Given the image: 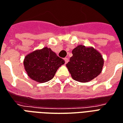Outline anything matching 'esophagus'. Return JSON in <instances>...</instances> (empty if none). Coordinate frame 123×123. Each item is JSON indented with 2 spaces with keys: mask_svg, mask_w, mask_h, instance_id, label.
Listing matches in <instances>:
<instances>
[{
  "mask_svg": "<svg viewBox=\"0 0 123 123\" xmlns=\"http://www.w3.org/2000/svg\"><path fill=\"white\" fill-rule=\"evenodd\" d=\"M64 61H65V64L68 63V58H64Z\"/></svg>",
  "mask_w": 123,
  "mask_h": 123,
  "instance_id": "obj_1",
  "label": "esophagus"
}]
</instances>
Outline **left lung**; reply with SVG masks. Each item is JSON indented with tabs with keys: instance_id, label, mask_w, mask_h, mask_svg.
I'll return each instance as SVG.
<instances>
[{
	"instance_id": "obj_1",
	"label": "left lung",
	"mask_w": 123,
	"mask_h": 123,
	"mask_svg": "<svg viewBox=\"0 0 123 123\" xmlns=\"http://www.w3.org/2000/svg\"><path fill=\"white\" fill-rule=\"evenodd\" d=\"M67 67L72 78L80 82H88L100 74L103 67V56L93 47L78 45Z\"/></svg>"
}]
</instances>
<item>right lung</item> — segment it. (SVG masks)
<instances>
[{"mask_svg": "<svg viewBox=\"0 0 123 123\" xmlns=\"http://www.w3.org/2000/svg\"><path fill=\"white\" fill-rule=\"evenodd\" d=\"M64 61L50 48L44 47L26 55L24 66L28 76L39 83L51 80Z\"/></svg>", "mask_w": 123, "mask_h": 123, "instance_id": "1", "label": "right lung"}]
</instances>
